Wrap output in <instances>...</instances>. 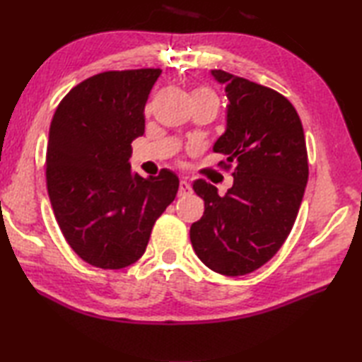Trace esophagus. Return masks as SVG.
<instances>
[{"label": "esophagus", "mask_w": 362, "mask_h": 362, "mask_svg": "<svg viewBox=\"0 0 362 362\" xmlns=\"http://www.w3.org/2000/svg\"><path fill=\"white\" fill-rule=\"evenodd\" d=\"M191 187H189V183L187 182V180H180V185H179V196H188V194H191Z\"/></svg>", "instance_id": "obj_1"}]
</instances>
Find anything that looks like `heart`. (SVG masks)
Wrapping results in <instances>:
<instances>
[{
    "label": "heart",
    "mask_w": 362,
    "mask_h": 362,
    "mask_svg": "<svg viewBox=\"0 0 362 362\" xmlns=\"http://www.w3.org/2000/svg\"><path fill=\"white\" fill-rule=\"evenodd\" d=\"M206 93H209V95H213L209 88H199V90H196V91H194V95H206Z\"/></svg>",
    "instance_id": "b5f03b06"
}]
</instances>
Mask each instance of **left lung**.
Wrapping results in <instances>:
<instances>
[{
	"instance_id": "left-lung-1",
	"label": "left lung",
	"mask_w": 362,
	"mask_h": 362,
	"mask_svg": "<svg viewBox=\"0 0 362 362\" xmlns=\"http://www.w3.org/2000/svg\"><path fill=\"white\" fill-rule=\"evenodd\" d=\"M211 74L228 99L226 132L213 151L235 165L233 187L219 196L209 182L193 183L205 211L189 240L206 267L238 276L266 264L286 241L308 182V153L302 121L279 91L222 70Z\"/></svg>"
}]
</instances>
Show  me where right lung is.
I'll use <instances>...</instances> for the list:
<instances>
[{
	"instance_id": "right-lung-1",
	"label": "right lung",
	"mask_w": 362,
	"mask_h": 362,
	"mask_svg": "<svg viewBox=\"0 0 362 362\" xmlns=\"http://www.w3.org/2000/svg\"><path fill=\"white\" fill-rule=\"evenodd\" d=\"M160 74V68H141L91 76L52 117L46 151L52 211L70 247L95 267L122 269L140 259L179 189L169 169L144 179L129 163Z\"/></svg>"
}]
</instances>
